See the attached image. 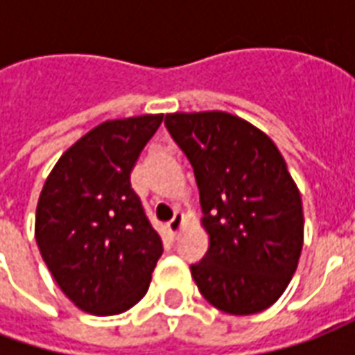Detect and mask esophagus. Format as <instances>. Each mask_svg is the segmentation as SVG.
I'll use <instances>...</instances> for the list:
<instances>
[{"instance_id": "esophagus-1", "label": "esophagus", "mask_w": 355, "mask_h": 355, "mask_svg": "<svg viewBox=\"0 0 355 355\" xmlns=\"http://www.w3.org/2000/svg\"><path fill=\"white\" fill-rule=\"evenodd\" d=\"M180 228H182V215H180V213H175L173 220L167 224V230H169L171 236H177L178 232H180Z\"/></svg>"}]
</instances>
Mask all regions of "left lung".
Wrapping results in <instances>:
<instances>
[{
	"mask_svg": "<svg viewBox=\"0 0 355 355\" xmlns=\"http://www.w3.org/2000/svg\"><path fill=\"white\" fill-rule=\"evenodd\" d=\"M192 165L209 249L190 266L218 310L249 315L282 297L297 270L304 216L287 163L266 135L226 112L167 114Z\"/></svg>",
	"mask_w": 355,
	"mask_h": 355,
	"instance_id": "8db88e82",
	"label": "left lung"
}]
</instances>
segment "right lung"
<instances>
[{
	"instance_id": "add662e5",
	"label": "right lung",
	"mask_w": 355,
	"mask_h": 355,
	"mask_svg": "<svg viewBox=\"0 0 355 355\" xmlns=\"http://www.w3.org/2000/svg\"><path fill=\"white\" fill-rule=\"evenodd\" d=\"M163 116L104 121L58 159L35 211V241L66 297L114 315L146 295L162 238L131 188V171Z\"/></svg>"
}]
</instances>
